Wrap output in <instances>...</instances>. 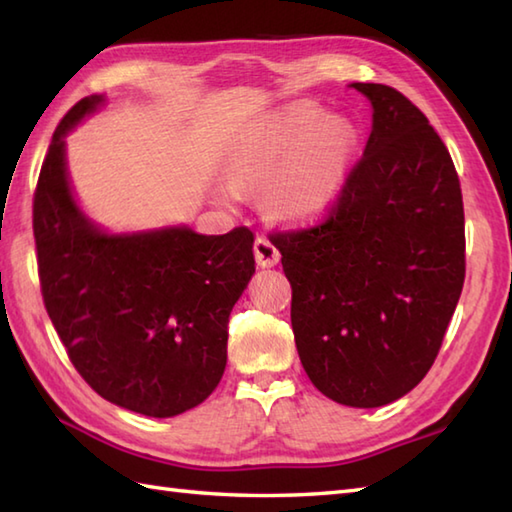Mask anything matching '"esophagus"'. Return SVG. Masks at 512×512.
Returning <instances> with one entry per match:
<instances>
[{"mask_svg":"<svg viewBox=\"0 0 512 512\" xmlns=\"http://www.w3.org/2000/svg\"><path fill=\"white\" fill-rule=\"evenodd\" d=\"M253 250H255V259H257V264L262 266V268H270V266H275L277 262H279V248L270 242V239L266 237V235H259L257 239H255V246H253Z\"/></svg>","mask_w":512,"mask_h":512,"instance_id":"1","label":"esophagus"}]
</instances>
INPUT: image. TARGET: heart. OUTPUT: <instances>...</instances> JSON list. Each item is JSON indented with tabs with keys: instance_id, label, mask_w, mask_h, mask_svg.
Returning a JSON list of instances; mask_svg holds the SVG:
<instances>
[{
	"instance_id": "1",
	"label": "heart",
	"mask_w": 512,
	"mask_h": 512,
	"mask_svg": "<svg viewBox=\"0 0 512 512\" xmlns=\"http://www.w3.org/2000/svg\"><path fill=\"white\" fill-rule=\"evenodd\" d=\"M352 154V132L323 121L317 107H295L259 127L231 167L237 187H268V204L284 217L319 213L341 189Z\"/></svg>"
}]
</instances>
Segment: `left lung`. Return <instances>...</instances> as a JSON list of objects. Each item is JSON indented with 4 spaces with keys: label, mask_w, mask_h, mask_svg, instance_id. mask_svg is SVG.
Segmentation results:
<instances>
[{
    "label": "left lung",
    "mask_w": 512,
    "mask_h": 512,
    "mask_svg": "<svg viewBox=\"0 0 512 512\" xmlns=\"http://www.w3.org/2000/svg\"><path fill=\"white\" fill-rule=\"evenodd\" d=\"M363 156L323 220L270 235L292 288L290 321L312 385L380 407L427 376L466 275L464 204L447 145L383 83Z\"/></svg>",
    "instance_id": "8db88e82"
}]
</instances>
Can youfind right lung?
Here are the masks:
<instances>
[{"instance_id":"obj_1","label":"right lung","mask_w":512,"mask_h":512,"mask_svg":"<svg viewBox=\"0 0 512 512\" xmlns=\"http://www.w3.org/2000/svg\"><path fill=\"white\" fill-rule=\"evenodd\" d=\"M101 103L81 99L52 134L32 198L41 297L76 372L96 394L151 418L211 396L228 317L255 273L253 231L165 228L105 235L76 209L63 136Z\"/></svg>"}]
</instances>
